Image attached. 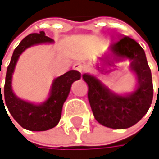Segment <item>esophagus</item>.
<instances>
[{"label": "esophagus", "instance_id": "1", "mask_svg": "<svg viewBox=\"0 0 159 159\" xmlns=\"http://www.w3.org/2000/svg\"><path fill=\"white\" fill-rule=\"evenodd\" d=\"M72 68H73V70H77V71H79V72H82V71H83V65H82V63H80V62H76V63H74L73 66H72Z\"/></svg>", "mask_w": 159, "mask_h": 159}]
</instances>
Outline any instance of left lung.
I'll list each match as a JSON object with an SVG mask.
<instances>
[{
	"label": "left lung",
	"instance_id": "8db88e82",
	"mask_svg": "<svg viewBox=\"0 0 159 159\" xmlns=\"http://www.w3.org/2000/svg\"><path fill=\"white\" fill-rule=\"evenodd\" d=\"M110 50L114 61L129 60L130 70L136 74V89L120 95L110 90L93 75L85 73L83 79L89 86L88 98L96 120L109 128L125 129L139 121L152 104V73L144 50L129 37H123L111 45Z\"/></svg>",
	"mask_w": 159,
	"mask_h": 159
}]
</instances>
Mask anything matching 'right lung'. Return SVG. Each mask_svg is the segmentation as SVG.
Instances as JSON below:
<instances>
[{"mask_svg": "<svg viewBox=\"0 0 159 159\" xmlns=\"http://www.w3.org/2000/svg\"><path fill=\"white\" fill-rule=\"evenodd\" d=\"M52 42L53 40L46 37L43 31L39 34H30L24 38L15 49L10 64L7 67L4 84V101H2L0 85V105L1 102L2 105L4 102L15 120L21 127L30 131H46L57 125L61 118L63 105L70 91V87L74 81L81 78V73L77 70H70L55 78L51 88L49 98L39 105L29 103L15 95L12 89V75L20 55L33 45Z\"/></svg>", "mask_w": 159, "mask_h": 159, "instance_id": "add662e5", "label": "right lung"}]
</instances>
